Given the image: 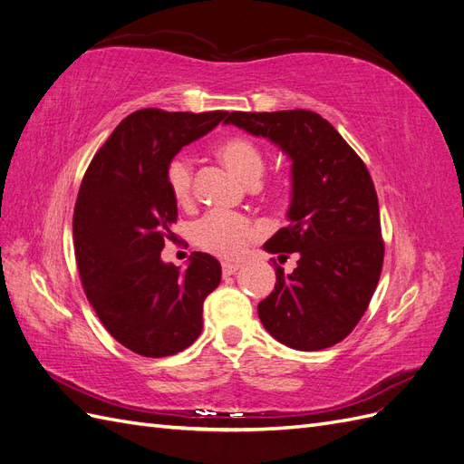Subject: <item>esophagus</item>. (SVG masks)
<instances>
[{
    "label": "esophagus",
    "instance_id": "obj_1",
    "mask_svg": "<svg viewBox=\"0 0 464 464\" xmlns=\"http://www.w3.org/2000/svg\"><path fill=\"white\" fill-rule=\"evenodd\" d=\"M240 263H230V261H224L222 263V275L224 276H230V275H234L237 269H240Z\"/></svg>",
    "mask_w": 464,
    "mask_h": 464
}]
</instances>
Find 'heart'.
Returning <instances> with one entry per match:
<instances>
[{
  "instance_id": "b5f03b06",
  "label": "heart",
  "mask_w": 464,
  "mask_h": 464,
  "mask_svg": "<svg viewBox=\"0 0 464 464\" xmlns=\"http://www.w3.org/2000/svg\"><path fill=\"white\" fill-rule=\"evenodd\" d=\"M217 157L246 186L256 188L265 172L263 152L246 137H230L217 147ZM166 184L179 205H188L193 193V172L186 157H174L166 166ZM193 237L205 251L224 259L240 257L254 228L246 217L213 213L195 224Z\"/></svg>"
}]
</instances>
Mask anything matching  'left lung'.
Wrapping results in <instances>:
<instances>
[{"label": "left lung", "instance_id": "8db88e82", "mask_svg": "<svg viewBox=\"0 0 464 464\" xmlns=\"http://www.w3.org/2000/svg\"><path fill=\"white\" fill-rule=\"evenodd\" d=\"M224 123L265 137L290 160L288 227L263 249L298 254L290 275L257 305L263 327L294 350H323L350 334L379 283L382 224L366 164L310 110L232 111ZM286 257V256H278Z\"/></svg>", "mask_w": 464, "mask_h": 464}]
</instances>
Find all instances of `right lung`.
I'll return each instance as SVG.
<instances>
[{"label": "right lung", "instance_id": "obj_1", "mask_svg": "<svg viewBox=\"0 0 464 464\" xmlns=\"http://www.w3.org/2000/svg\"><path fill=\"white\" fill-rule=\"evenodd\" d=\"M228 111L137 110L108 137L82 178L73 244L82 288L98 319L147 358L186 350L203 329V302L220 285V263L193 251L188 266L164 263L178 203L166 166Z\"/></svg>", "mask_w": 464, "mask_h": 464}]
</instances>
